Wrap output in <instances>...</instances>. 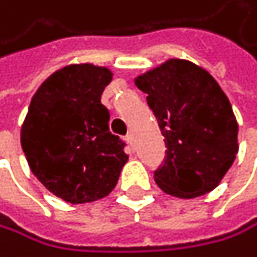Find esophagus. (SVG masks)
<instances>
[{
	"mask_svg": "<svg viewBox=\"0 0 257 257\" xmlns=\"http://www.w3.org/2000/svg\"><path fill=\"white\" fill-rule=\"evenodd\" d=\"M126 142H127V144H130L131 147L134 145V136H133L131 133H130V134H127V136H126Z\"/></svg>",
	"mask_w": 257,
	"mask_h": 257,
	"instance_id": "34e87169",
	"label": "esophagus"
}]
</instances>
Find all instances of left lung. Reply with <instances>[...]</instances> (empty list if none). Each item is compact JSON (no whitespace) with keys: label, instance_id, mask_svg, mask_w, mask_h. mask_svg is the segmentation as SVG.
<instances>
[{"label":"left lung","instance_id":"obj_1","mask_svg":"<svg viewBox=\"0 0 257 257\" xmlns=\"http://www.w3.org/2000/svg\"><path fill=\"white\" fill-rule=\"evenodd\" d=\"M166 142L155 182L164 193L193 199L215 189L238 152V124L227 96L204 68L172 58L139 75Z\"/></svg>","mask_w":257,"mask_h":257}]
</instances>
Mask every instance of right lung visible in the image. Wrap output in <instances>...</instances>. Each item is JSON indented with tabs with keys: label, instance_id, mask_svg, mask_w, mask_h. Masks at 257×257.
Listing matches in <instances>:
<instances>
[{
	"label": "right lung",
	"instance_id": "right-lung-1",
	"mask_svg": "<svg viewBox=\"0 0 257 257\" xmlns=\"http://www.w3.org/2000/svg\"><path fill=\"white\" fill-rule=\"evenodd\" d=\"M112 75L90 63L64 66L34 93L22 124L20 142L31 172L69 204L105 197L127 161L101 104Z\"/></svg>",
	"mask_w": 257,
	"mask_h": 257
}]
</instances>
